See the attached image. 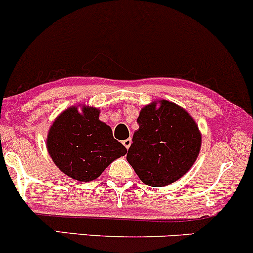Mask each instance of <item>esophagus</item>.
Instances as JSON below:
<instances>
[{
  "mask_svg": "<svg viewBox=\"0 0 253 253\" xmlns=\"http://www.w3.org/2000/svg\"><path fill=\"white\" fill-rule=\"evenodd\" d=\"M123 144H124V146L126 147V149H129L130 144H132V139H130V138L126 139V140H124V141H123Z\"/></svg>",
  "mask_w": 253,
  "mask_h": 253,
  "instance_id": "esophagus-1",
  "label": "esophagus"
}]
</instances>
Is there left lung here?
<instances>
[{"label": "left lung", "instance_id": "left-lung-1", "mask_svg": "<svg viewBox=\"0 0 253 253\" xmlns=\"http://www.w3.org/2000/svg\"><path fill=\"white\" fill-rule=\"evenodd\" d=\"M136 123L127 162L141 182L164 187L184 176L201 147V133L189 113L161 100L145 106Z\"/></svg>", "mask_w": 253, "mask_h": 253}]
</instances>
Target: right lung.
Returning a JSON list of instances; mask_svg holds the SVG:
<instances>
[{
	"mask_svg": "<svg viewBox=\"0 0 253 253\" xmlns=\"http://www.w3.org/2000/svg\"><path fill=\"white\" fill-rule=\"evenodd\" d=\"M100 110L76 106L65 109L52 124L46 146L62 172L81 182L97 178L108 165L127 153L113 138L112 128L98 120Z\"/></svg>",
	"mask_w": 253,
	"mask_h": 253,
	"instance_id": "add662e5",
	"label": "right lung"
}]
</instances>
